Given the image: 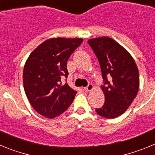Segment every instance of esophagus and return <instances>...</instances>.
I'll list each match as a JSON object with an SVG mask.
<instances>
[{
	"label": "esophagus",
	"mask_w": 155,
	"mask_h": 155,
	"mask_svg": "<svg viewBox=\"0 0 155 155\" xmlns=\"http://www.w3.org/2000/svg\"><path fill=\"white\" fill-rule=\"evenodd\" d=\"M93 89H94V86H93V84H89L87 86V87H84V90L85 91H92Z\"/></svg>",
	"instance_id": "1"
}]
</instances>
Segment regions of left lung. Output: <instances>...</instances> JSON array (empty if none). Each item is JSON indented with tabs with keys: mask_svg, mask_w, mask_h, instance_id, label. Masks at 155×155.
<instances>
[{
	"mask_svg": "<svg viewBox=\"0 0 155 155\" xmlns=\"http://www.w3.org/2000/svg\"><path fill=\"white\" fill-rule=\"evenodd\" d=\"M87 42L98 58L104 81L101 88L105 103L95 111L105 118H116L125 113L137 94V66L130 53L109 37L91 39Z\"/></svg>",
	"mask_w": 155,
	"mask_h": 155,
	"instance_id": "left-lung-1",
	"label": "left lung"
}]
</instances>
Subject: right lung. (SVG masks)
<instances>
[{
    "label": "right lung",
    "instance_id": "right-lung-1",
    "mask_svg": "<svg viewBox=\"0 0 155 155\" xmlns=\"http://www.w3.org/2000/svg\"><path fill=\"white\" fill-rule=\"evenodd\" d=\"M83 39L52 38L31 52L25 64L23 84L33 109L46 118L53 119L64 113L73 102L77 91L62 76L68 78L67 62Z\"/></svg>",
    "mask_w": 155,
    "mask_h": 155
}]
</instances>
